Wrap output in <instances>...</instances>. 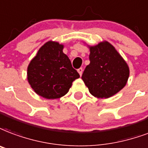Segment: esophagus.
<instances>
[{
    "label": "esophagus",
    "mask_w": 148,
    "mask_h": 148,
    "mask_svg": "<svg viewBox=\"0 0 148 148\" xmlns=\"http://www.w3.org/2000/svg\"><path fill=\"white\" fill-rule=\"evenodd\" d=\"M77 72H78L79 74H80V76H82V73H83V69H82V67H80V68L77 70Z\"/></svg>",
    "instance_id": "1"
}]
</instances>
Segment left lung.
<instances>
[{"mask_svg": "<svg viewBox=\"0 0 148 148\" xmlns=\"http://www.w3.org/2000/svg\"><path fill=\"white\" fill-rule=\"evenodd\" d=\"M90 49V64L82 78L89 92L98 99H108L123 88L130 76L127 62L109 42L103 41Z\"/></svg>", "mask_w": 148, "mask_h": 148, "instance_id": "1", "label": "left lung"}]
</instances>
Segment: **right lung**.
Listing matches in <instances>:
<instances>
[{
  "label": "right lung",
  "instance_id": "1",
  "mask_svg": "<svg viewBox=\"0 0 148 148\" xmlns=\"http://www.w3.org/2000/svg\"><path fill=\"white\" fill-rule=\"evenodd\" d=\"M64 45L48 41L42 46L27 68V79L39 96L47 99L61 98L80 75L72 67Z\"/></svg>",
  "mask_w": 148,
  "mask_h": 148
}]
</instances>
